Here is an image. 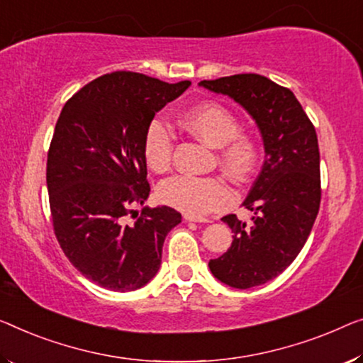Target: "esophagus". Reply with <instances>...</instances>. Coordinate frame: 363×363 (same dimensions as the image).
I'll return each instance as SVG.
<instances>
[{
  "label": "esophagus",
  "instance_id": "obj_1",
  "mask_svg": "<svg viewBox=\"0 0 363 363\" xmlns=\"http://www.w3.org/2000/svg\"><path fill=\"white\" fill-rule=\"evenodd\" d=\"M184 220L186 221H196V223H210L208 218H199V216H192V215H184Z\"/></svg>",
  "mask_w": 363,
  "mask_h": 363
}]
</instances>
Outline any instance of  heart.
<instances>
[{"label":"heart","instance_id":"b5f03b06","mask_svg":"<svg viewBox=\"0 0 363 363\" xmlns=\"http://www.w3.org/2000/svg\"><path fill=\"white\" fill-rule=\"evenodd\" d=\"M181 125L212 148H218V160L226 174L235 181H246L259 163L256 137L240 130L233 111L215 101L202 102L182 113ZM174 137L161 118H153L143 135L145 163L155 172H166L172 161ZM158 197L163 203L181 212L202 216L225 208L233 200V191L220 177L174 176L160 184Z\"/></svg>","mask_w":363,"mask_h":363}]
</instances>
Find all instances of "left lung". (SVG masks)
I'll return each mask as SVG.
<instances>
[{
  "label": "left lung",
  "mask_w": 363,
  "mask_h": 363,
  "mask_svg": "<svg viewBox=\"0 0 363 363\" xmlns=\"http://www.w3.org/2000/svg\"><path fill=\"white\" fill-rule=\"evenodd\" d=\"M199 84L245 107L264 142L266 160L242 202L254 213L252 223L236 215L223 216L233 242L208 262L220 282L251 289L282 274L311 233L321 202L316 130L295 94L261 74H233Z\"/></svg>",
  "instance_id": "1"
}]
</instances>
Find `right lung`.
I'll use <instances>...</instances> for the list:
<instances>
[{"mask_svg": "<svg viewBox=\"0 0 363 363\" xmlns=\"http://www.w3.org/2000/svg\"><path fill=\"white\" fill-rule=\"evenodd\" d=\"M189 86L132 72L102 74L69 97L57 121L47 156L53 231L68 261L107 290L147 285L166 235L181 223L171 207L138 215L133 205L150 196L145 130ZM130 213L133 224L125 221Z\"/></svg>", "mask_w": 363, "mask_h": 363, "instance_id": "obj_1", "label": "right lung"}]
</instances>
